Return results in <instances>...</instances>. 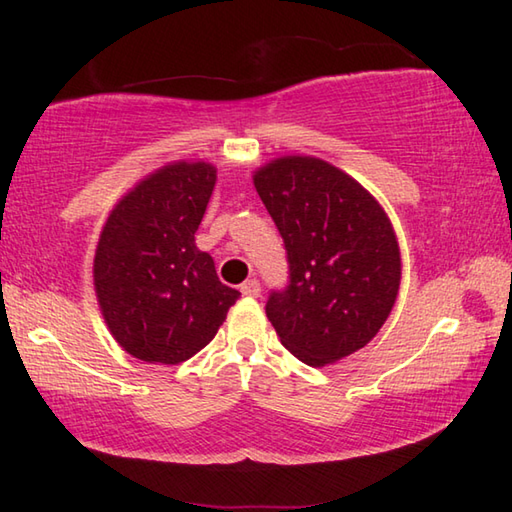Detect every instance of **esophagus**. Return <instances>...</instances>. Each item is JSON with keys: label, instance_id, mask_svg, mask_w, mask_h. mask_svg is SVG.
<instances>
[{"label": "esophagus", "instance_id": "obj_1", "mask_svg": "<svg viewBox=\"0 0 512 512\" xmlns=\"http://www.w3.org/2000/svg\"><path fill=\"white\" fill-rule=\"evenodd\" d=\"M241 293H244L246 298H257L259 293H262V284H259V280H246L244 284H241V289H239Z\"/></svg>", "mask_w": 512, "mask_h": 512}]
</instances>
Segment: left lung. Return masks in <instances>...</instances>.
Returning a JSON list of instances; mask_svg holds the SVG:
<instances>
[{
    "label": "left lung",
    "instance_id": "1",
    "mask_svg": "<svg viewBox=\"0 0 512 512\" xmlns=\"http://www.w3.org/2000/svg\"><path fill=\"white\" fill-rule=\"evenodd\" d=\"M280 230L289 280L266 300L284 348L325 366L361 350L400 289V248L384 210L357 180L318 158H282L255 173Z\"/></svg>",
    "mask_w": 512,
    "mask_h": 512
}]
</instances>
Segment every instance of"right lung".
<instances>
[{"mask_svg":"<svg viewBox=\"0 0 512 512\" xmlns=\"http://www.w3.org/2000/svg\"><path fill=\"white\" fill-rule=\"evenodd\" d=\"M214 183L210 164H169L121 198L101 232L94 287L103 318L121 348L146 363L194 357L241 296L196 248Z\"/></svg>","mask_w":512,"mask_h":512,"instance_id":"right-lung-1","label":"right lung"}]
</instances>
